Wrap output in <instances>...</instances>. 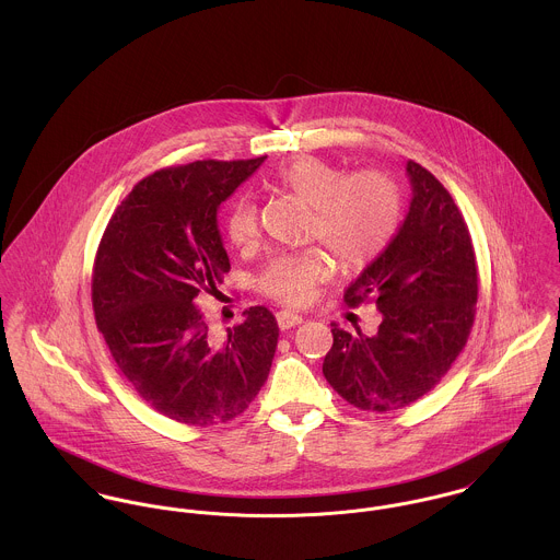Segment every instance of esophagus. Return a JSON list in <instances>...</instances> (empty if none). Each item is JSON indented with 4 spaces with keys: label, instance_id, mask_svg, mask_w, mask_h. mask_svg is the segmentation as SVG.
<instances>
[{
    "label": "esophagus",
    "instance_id": "34e87169",
    "mask_svg": "<svg viewBox=\"0 0 560 560\" xmlns=\"http://www.w3.org/2000/svg\"><path fill=\"white\" fill-rule=\"evenodd\" d=\"M276 319H278L280 329H291V327H295V325H300V323L304 320L300 315H295V313H291V311H280V313L276 315Z\"/></svg>",
    "mask_w": 560,
    "mask_h": 560
}]
</instances>
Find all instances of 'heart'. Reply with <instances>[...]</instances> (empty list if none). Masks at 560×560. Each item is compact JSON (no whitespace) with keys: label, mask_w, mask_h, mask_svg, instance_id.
Segmentation results:
<instances>
[{"label":"heart","mask_w":560,"mask_h":560,"mask_svg":"<svg viewBox=\"0 0 560 560\" xmlns=\"http://www.w3.org/2000/svg\"><path fill=\"white\" fill-rule=\"evenodd\" d=\"M276 189L311 207L306 235L325 245L340 267L371 262L393 241L400 222V189L382 170L347 174L329 161L300 155L284 161L271 176ZM226 237L247 247L258 237V211L247 198L231 205L224 218ZM331 273V260L319 247L273 256L256 289L289 306H304Z\"/></svg>","instance_id":"1"}]
</instances>
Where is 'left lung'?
<instances>
[{"mask_svg":"<svg viewBox=\"0 0 560 560\" xmlns=\"http://www.w3.org/2000/svg\"><path fill=\"white\" fill-rule=\"evenodd\" d=\"M409 213L388 247L345 291L351 308L375 304L373 336L331 327L327 384L358 409L395 411L431 393L468 342L479 271L468 224L448 189L407 161Z\"/></svg>","mask_w":560,"mask_h":560,"instance_id":"1","label":"left lung"}]
</instances>
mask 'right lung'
Segmentation results:
<instances>
[{"instance_id":"obj_1","label":"right lung","mask_w":560,"mask_h":560,"mask_svg":"<svg viewBox=\"0 0 560 560\" xmlns=\"http://www.w3.org/2000/svg\"><path fill=\"white\" fill-rule=\"evenodd\" d=\"M262 161H194L149 174L116 207L94 256V319L118 371L155 411L189 427L241 416L278 347L265 306L245 311L218 342L196 304L231 271L218 209Z\"/></svg>"}]
</instances>
